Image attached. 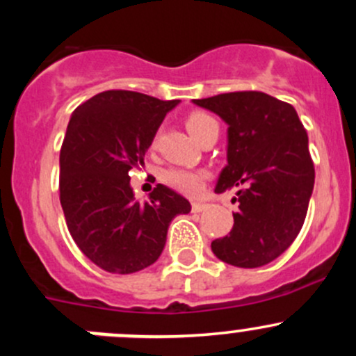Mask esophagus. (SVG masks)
I'll return each instance as SVG.
<instances>
[{"label":"esophagus","instance_id":"34e87169","mask_svg":"<svg viewBox=\"0 0 356 356\" xmlns=\"http://www.w3.org/2000/svg\"><path fill=\"white\" fill-rule=\"evenodd\" d=\"M204 207H207V204L203 203V201H193V204H191V210L195 211H203L204 210Z\"/></svg>","mask_w":356,"mask_h":356}]
</instances>
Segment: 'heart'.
<instances>
[{
    "label": "heart",
    "instance_id": "heart-1",
    "mask_svg": "<svg viewBox=\"0 0 356 356\" xmlns=\"http://www.w3.org/2000/svg\"><path fill=\"white\" fill-rule=\"evenodd\" d=\"M213 124H217V122H215L210 115L203 113V111H195V113L188 115V118H186V127H188L189 134H191L196 141H198L201 136H203ZM161 179L165 181V184L177 189L182 195L196 196L198 193L203 191L208 174L204 170H195V168L175 167L165 170Z\"/></svg>",
    "mask_w": 356,
    "mask_h": 356
}]
</instances>
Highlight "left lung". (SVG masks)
<instances>
[{"mask_svg":"<svg viewBox=\"0 0 356 356\" xmlns=\"http://www.w3.org/2000/svg\"><path fill=\"white\" fill-rule=\"evenodd\" d=\"M227 127V165L215 193L236 191L229 236L211 241L218 260L241 268L270 264L296 239L315 182L308 136L289 103L260 91L193 99Z\"/></svg>","mask_w":356,"mask_h":356,"instance_id":"1","label":"left lung"}]
</instances>
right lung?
I'll return each instance as SVG.
<instances>
[{
    "mask_svg": "<svg viewBox=\"0 0 356 356\" xmlns=\"http://www.w3.org/2000/svg\"><path fill=\"white\" fill-rule=\"evenodd\" d=\"M161 102L134 91H103L74 110L60 149V203L79 250L111 274L155 264L172 218L191 204L163 184L149 200L134 198L129 172L145 165L165 115Z\"/></svg>",
    "mask_w": 356,
    "mask_h": 356,
    "instance_id": "1",
    "label": "right lung"
}]
</instances>
